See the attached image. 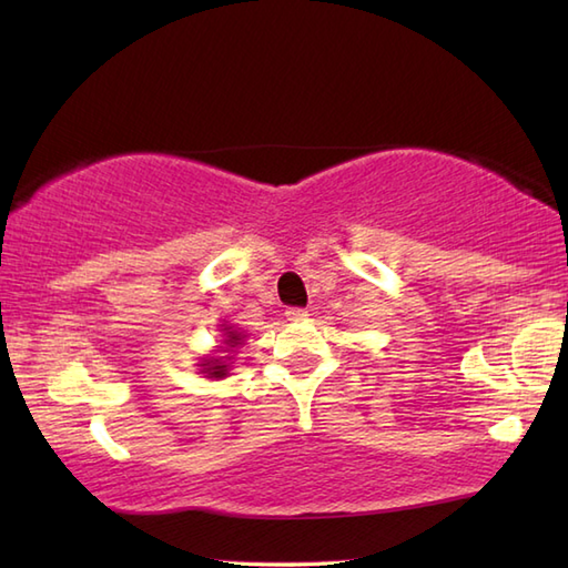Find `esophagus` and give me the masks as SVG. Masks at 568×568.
<instances>
[{"label": "esophagus", "mask_w": 568, "mask_h": 568, "mask_svg": "<svg viewBox=\"0 0 568 568\" xmlns=\"http://www.w3.org/2000/svg\"><path fill=\"white\" fill-rule=\"evenodd\" d=\"M285 317L291 320V322H300V320L307 317V310H303V307H287L285 310Z\"/></svg>", "instance_id": "34e87169"}]
</instances>
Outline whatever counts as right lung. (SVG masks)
Wrapping results in <instances>:
<instances>
[{
	"instance_id": "right-lung-1",
	"label": "right lung",
	"mask_w": 568,
	"mask_h": 568,
	"mask_svg": "<svg viewBox=\"0 0 568 568\" xmlns=\"http://www.w3.org/2000/svg\"><path fill=\"white\" fill-rule=\"evenodd\" d=\"M220 332H222V346H216L214 354H207L197 364L200 373H204V378H212V381H222L229 376V371H232V356H216V354H232L234 348H239L246 339L244 334L226 322L220 324Z\"/></svg>"
}]
</instances>
